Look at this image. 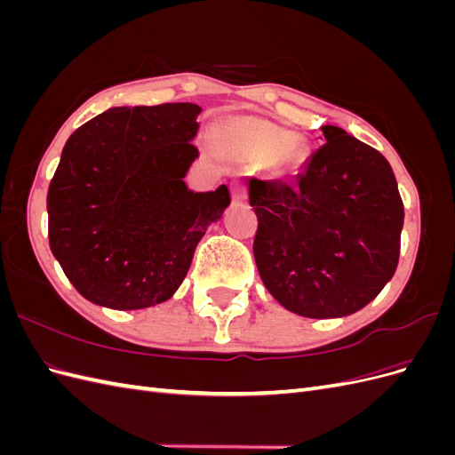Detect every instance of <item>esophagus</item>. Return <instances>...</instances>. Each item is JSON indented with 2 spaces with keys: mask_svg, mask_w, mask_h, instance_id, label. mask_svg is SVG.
Returning <instances> with one entry per match:
<instances>
[{
  "mask_svg": "<svg viewBox=\"0 0 455 455\" xmlns=\"http://www.w3.org/2000/svg\"><path fill=\"white\" fill-rule=\"evenodd\" d=\"M231 196H233V199L235 201H244L246 199V184H244V180H233L231 182Z\"/></svg>",
  "mask_w": 455,
  "mask_h": 455,
  "instance_id": "esophagus-1",
  "label": "esophagus"
}]
</instances>
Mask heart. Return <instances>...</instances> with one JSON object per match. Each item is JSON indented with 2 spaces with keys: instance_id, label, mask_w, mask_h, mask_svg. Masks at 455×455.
Segmentation results:
<instances>
[{
  "instance_id": "obj_1",
  "label": "heart",
  "mask_w": 455,
  "mask_h": 455,
  "mask_svg": "<svg viewBox=\"0 0 455 455\" xmlns=\"http://www.w3.org/2000/svg\"><path fill=\"white\" fill-rule=\"evenodd\" d=\"M226 140L239 156L254 163L269 161V164L283 172H298L306 163V151L296 142L291 131L279 129L261 119H237L228 129Z\"/></svg>"
}]
</instances>
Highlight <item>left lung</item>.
Segmentation results:
<instances>
[{
  "mask_svg": "<svg viewBox=\"0 0 455 455\" xmlns=\"http://www.w3.org/2000/svg\"><path fill=\"white\" fill-rule=\"evenodd\" d=\"M323 134L294 184H249L259 277L283 307L311 319L351 315L381 292L404 224L389 161L339 127Z\"/></svg>",
  "mask_w": 455,
  "mask_h": 455,
  "instance_id": "left-lung-1",
  "label": "left lung"
}]
</instances>
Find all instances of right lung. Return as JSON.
Returning a JSON list of instances; mask_svg holds the SVG:
<instances>
[{
  "instance_id": "obj_1",
  "label": "right lung",
  "mask_w": 455,
  "mask_h": 455,
  "mask_svg": "<svg viewBox=\"0 0 455 455\" xmlns=\"http://www.w3.org/2000/svg\"><path fill=\"white\" fill-rule=\"evenodd\" d=\"M201 108H112L68 139L47 191L49 246L96 306L144 309L169 299L196 246L229 204L228 186L184 184Z\"/></svg>"
}]
</instances>
